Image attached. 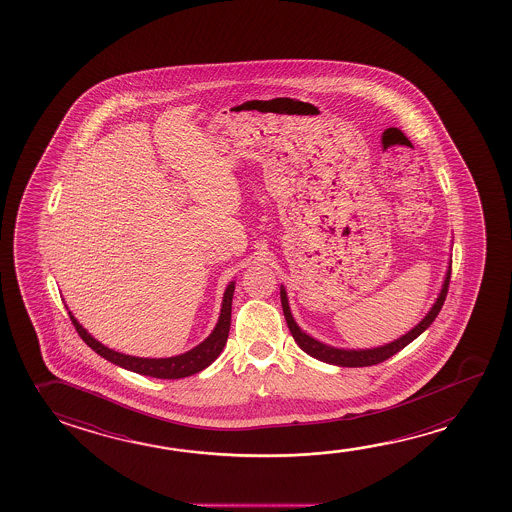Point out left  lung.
Listing matches in <instances>:
<instances>
[{"mask_svg": "<svg viewBox=\"0 0 512 512\" xmlns=\"http://www.w3.org/2000/svg\"><path fill=\"white\" fill-rule=\"evenodd\" d=\"M450 275H452V266H448L446 277H444L443 289H441V293L437 296L436 303L432 305V309H430L427 316L421 319L416 327L412 328L411 332H407L405 336L396 339L393 343L384 344V346H378V348H371V350H343V348H334V346L319 343L314 337L307 336L302 328L296 325L293 314L289 310V302H287V294H285L284 287L280 289V300H282V309H284L287 327L291 330L294 341L298 343L303 352L309 353L310 357H314L318 361L336 364V366H343V368H364V366H375V364L387 361L389 357H393L394 353L403 350L407 344L412 343L419 334H423L434 323L439 310L443 309V303L446 300V294H448V285H450Z\"/></svg>", "mask_w": 512, "mask_h": 512, "instance_id": "8db88e82", "label": "left lung"}]
</instances>
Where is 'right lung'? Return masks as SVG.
Returning <instances> with one entry per match:
<instances>
[{
  "mask_svg": "<svg viewBox=\"0 0 512 512\" xmlns=\"http://www.w3.org/2000/svg\"><path fill=\"white\" fill-rule=\"evenodd\" d=\"M234 282L225 291L223 296V305H221V314H219L218 325L212 330L203 343L198 344L193 350L176 355V357H168V359H143V357H132L125 353L114 352L107 348L105 344L96 341L87 330H85L75 316L69 312V318L75 325L78 336L84 339V343L93 348L94 352L101 355L103 359L121 366V368L130 369L139 375H148L153 378H184L194 375L198 371L210 366L212 362L218 359L219 353L223 352L225 344H227L228 332H230V319H232V298H234Z\"/></svg>",
  "mask_w": 512,
  "mask_h": 512,
  "instance_id": "right-lung-1",
  "label": "right lung"
}]
</instances>
